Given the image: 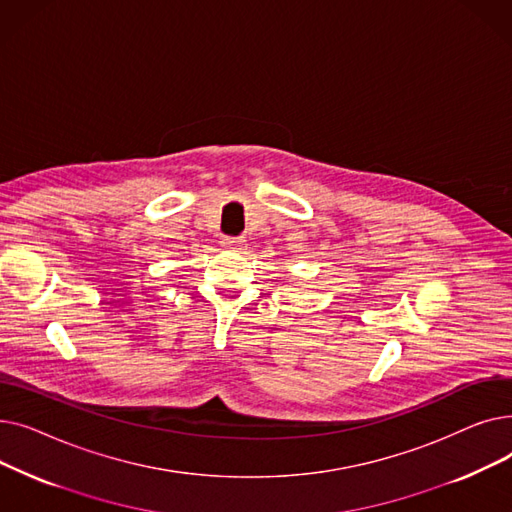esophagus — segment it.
Segmentation results:
<instances>
[{"label":"esophagus","mask_w":512,"mask_h":512,"mask_svg":"<svg viewBox=\"0 0 512 512\" xmlns=\"http://www.w3.org/2000/svg\"><path fill=\"white\" fill-rule=\"evenodd\" d=\"M222 247L228 249V251H242V249H245V238L224 236V238H222Z\"/></svg>","instance_id":"34e87169"}]
</instances>
